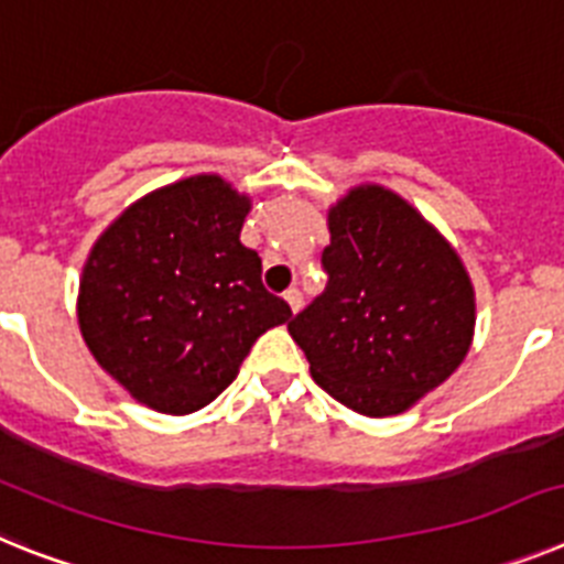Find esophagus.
<instances>
[{
  "label": "esophagus",
  "instance_id": "1",
  "mask_svg": "<svg viewBox=\"0 0 564 564\" xmlns=\"http://www.w3.org/2000/svg\"><path fill=\"white\" fill-rule=\"evenodd\" d=\"M283 297H286V304H290L292 312H297L301 310V304H304V295H301V290H295V286L283 292Z\"/></svg>",
  "mask_w": 564,
  "mask_h": 564
}]
</instances>
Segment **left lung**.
<instances>
[{
    "mask_svg": "<svg viewBox=\"0 0 564 564\" xmlns=\"http://www.w3.org/2000/svg\"><path fill=\"white\" fill-rule=\"evenodd\" d=\"M326 224L329 281L290 335L335 401L370 419L399 415L465 361L470 274L435 226L376 183L349 188Z\"/></svg>",
    "mask_w": 564,
    "mask_h": 564,
    "instance_id": "1",
    "label": "left lung"
}]
</instances>
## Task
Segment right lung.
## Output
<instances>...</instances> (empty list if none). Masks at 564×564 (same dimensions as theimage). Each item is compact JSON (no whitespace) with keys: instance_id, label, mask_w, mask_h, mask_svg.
I'll return each instance as SVG.
<instances>
[{"instance_id":"obj_1","label":"right lung","mask_w":564,"mask_h":564,"mask_svg":"<svg viewBox=\"0 0 564 564\" xmlns=\"http://www.w3.org/2000/svg\"><path fill=\"white\" fill-rule=\"evenodd\" d=\"M252 209L217 174L145 194L94 243L77 318L108 376L140 404L186 415L235 381L254 340L292 318L240 243Z\"/></svg>"}]
</instances>
